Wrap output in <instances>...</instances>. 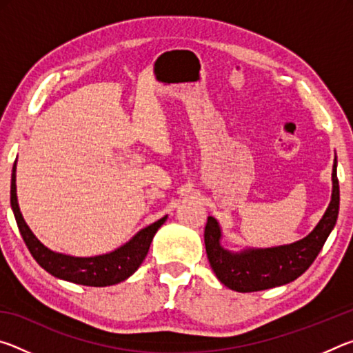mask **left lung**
Returning a JSON list of instances; mask_svg holds the SVG:
<instances>
[{
    "label": "left lung",
    "mask_w": 353,
    "mask_h": 353,
    "mask_svg": "<svg viewBox=\"0 0 353 353\" xmlns=\"http://www.w3.org/2000/svg\"><path fill=\"white\" fill-rule=\"evenodd\" d=\"M333 193L327 212L312 234L288 246L271 249H252L232 254L221 248V230L216 219L208 216L204 241L208 261L221 283L238 292H254L290 283L302 276L330 235L339 212V183L336 176V157L333 163Z\"/></svg>",
    "instance_id": "1"
}]
</instances>
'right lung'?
Wrapping results in <instances>:
<instances>
[{
    "instance_id": "obj_1",
    "label": "right lung",
    "mask_w": 353,
    "mask_h": 353,
    "mask_svg": "<svg viewBox=\"0 0 353 353\" xmlns=\"http://www.w3.org/2000/svg\"><path fill=\"white\" fill-rule=\"evenodd\" d=\"M15 165L12 168V182H10V205L15 214L17 225L23 236V241L34 256V260L43 268L46 272L57 279L67 280L77 285L85 286H109L126 280L128 277L139 270V266L145 260V256L151 246V241L155 232L160 229L166 216L155 221L151 225L141 229L132 240L128 241L124 246L118 248L110 254L98 256H71L52 252L45 248L29 229L20 213L19 202H17V187H15Z\"/></svg>"
}]
</instances>
